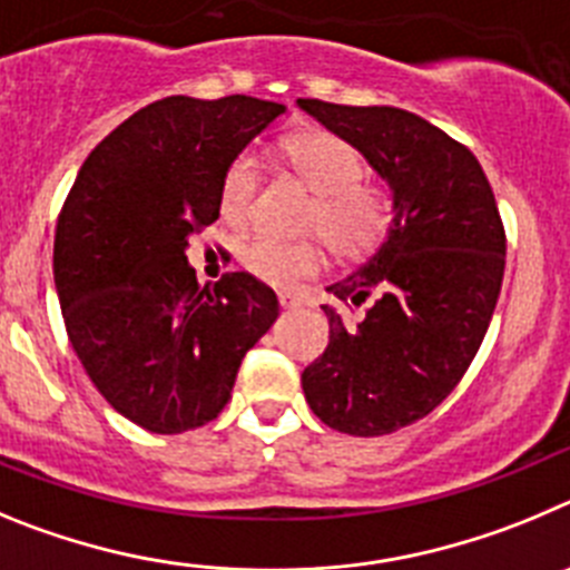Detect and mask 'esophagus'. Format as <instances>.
I'll return each mask as SVG.
<instances>
[{
  "label": "esophagus",
  "mask_w": 570,
  "mask_h": 570,
  "mask_svg": "<svg viewBox=\"0 0 570 570\" xmlns=\"http://www.w3.org/2000/svg\"><path fill=\"white\" fill-rule=\"evenodd\" d=\"M278 301H281V306H284V309H304V306H306L304 297L289 295V292H281Z\"/></svg>",
  "instance_id": "1"
}]
</instances>
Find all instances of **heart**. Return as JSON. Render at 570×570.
<instances>
[{
	"label": "heart",
	"mask_w": 570,
	"mask_h": 570,
	"mask_svg": "<svg viewBox=\"0 0 570 570\" xmlns=\"http://www.w3.org/2000/svg\"><path fill=\"white\" fill-rule=\"evenodd\" d=\"M281 156L306 187L315 193V207L306 218V233L326 238L343 258H363L381 247L397 215L392 189L363 184V158L355 147L332 132H304L281 147ZM261 167L253 153L229 161L218 187V209L233 227L247 224L258 193ZM240 266L273 286H297L321 273L326 264L321 240H289L249 235L238 247Z\"/></svg>",
	"instance_id": "1"
}]
</instances>
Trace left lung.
Here are the masks:
<instances>
[{
    "instance_id": "1",
    "label": "left lung",
    "mask_w": 570,
    "mask_h": 570,
    "mask_svg": "<svg viewBox=\"0 0 570 570\" xmlns=\"http://www.w3.org/2000/svg\"><path fill=\"white\" fill-rule=\"evenodd\" d=\"M297 107L355 147L397 204L377 253L326 286L361 315L323 306L330 346L301 374L321 423L381 438L440 406L474 361L505 269L500 209L474 153L414 112Z\"/></svg>"
}]
</instances>
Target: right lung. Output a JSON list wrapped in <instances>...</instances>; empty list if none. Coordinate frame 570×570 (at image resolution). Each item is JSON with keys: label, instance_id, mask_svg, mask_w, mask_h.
<instances>
[{"label": "right lung", "instance_id": "right-lung-1", "mask_svg": "<svg viewBox=\"0 0 570 570\" xmlns=\"http://www.w3.org/2000/svg\"><path fill=\"white\" fill-rule=\"evenodd\" d=\"M281 112L253 96L153 101L87 156L61 207L53 281L68 337L101 397L147 432L218 417L240 361L278 317L258 278L198 286L184 253L222 213L229 161Z\"/></svg>", "mask_w": 570, "mask_h": 570}]
</instances>
